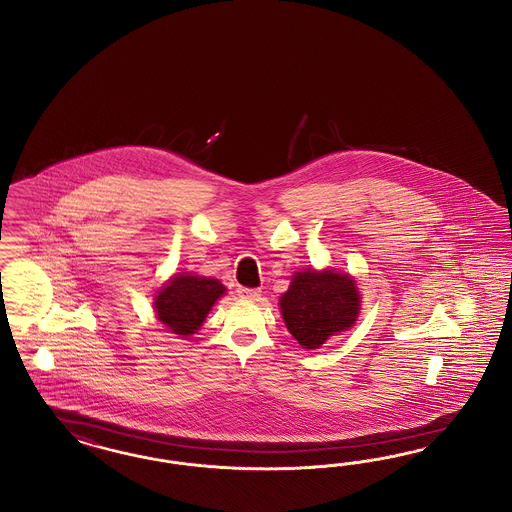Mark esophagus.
Wrapping results in <instances>:
<instances>
[{
	"instance_id": "34e87169",
	"label": "esophagus",
	"mask_w": 512,
	"mask_h": 512,
	"mask_svg": "<svg viewBox=\"0 0 512 512\" xmlns=\"http://www.w3.org/2000/svg\"><path fill=\"white\" fill-rule=\"evenodd\" d=\"M260 288H245V286H241L239 288V296L241 298H247V300H258L260 298Z\"/></svg>"
}]
</instances>
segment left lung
I'll return each instance as SVG.
<instances>
[{"instance_id":"obj_1","label":"left lung","mask_w":512,"mask_h":512,"mask_svg":"<svg viewBox=\"0 0 512 512\" xmlns=\"http://www.w3.org/2000/svg\"><path fill=\"white\" fill-rule=\"evenodd\" d=\"M355 283L334 271L296 273L281 298V311L290 334L305 349H319L336 332L347 330L359 315Z\"/></svg>"}]
</instances>
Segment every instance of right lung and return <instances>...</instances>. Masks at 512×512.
Segmentation results:
<instances>
[{
    "label": "right lung",
    "instance_id": "right-lung-1",
    "mask_svg": "<svg viewBox=\"0 0 512 512\" xmlns=\"http://www.w3.org/2000/svg\"><path fill=\"white\" fill-rule=\"evenodd\" d=\"M216 279L176 275L155 298V311L172 334L190 336L205 321L210 307L224 294Z\"/></svg>",
    "mask_w": 512,
    "mask_h": 512
}]
</instances>
